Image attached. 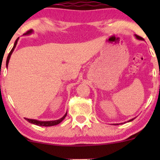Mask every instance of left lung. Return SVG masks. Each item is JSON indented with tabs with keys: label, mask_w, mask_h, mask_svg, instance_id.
I'll return each instance as SVG.
<instances>
[{
	"label": "left lung",
	"mask_w": 160,
	"mask_h": 160,
	"mask_svg": "<svg viewBox=\"0 0 160 160\" xmlns=\"http://www.w3.org/2000/svg\"><path fill=\"white\" fill-rule=\"evenodd\" d=\"M135 38H137V39H138V40H143V38H142V37L138 36V35H135ZM134 119H135V118H132V119H130V120H129V121H128V122H132V121H133V120H134ZM117 125H118V124H117Z\"/></svg>",
	"instance_id": "left-lung-1"
}]
</instances>
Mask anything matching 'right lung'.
Returning a JSON list of instances; mask_svg holds the SVG:
<instances>
[{"label": "right lung", "mask_w": 160, "mask_h": 160, "mask_svg": "<svg viewBox=\"0 0 160 160\" xmlns=\"http://www.w3.org/2000/svg\"><path fill=\"white\" fill-rule=\"evenodd\" d=\"M33 33V30L31 29L29 31H28V32H26V33H25L24 35H30V34ZM18 38L17 39H16L15 42H14V46H13L12 49L11 50V52H9L8 56V58H7V61H6V67H8V62H9V60H10V58H11V54H12V52H14V49H15L16 47V45H17L18 43ZM67 112L65 114H64L63 116H62V118H61L58 119V120H55V121H38V120H35V119H30V118H25V120L28 121V122H30V123L32 124H34V125H38V126H45V127H49V126H53V125H58V124L60 123L61 122H62V120H63L64 118H66V116H67Z\"/></svg>", "instance_id": "add662e5"}]
</instances>
